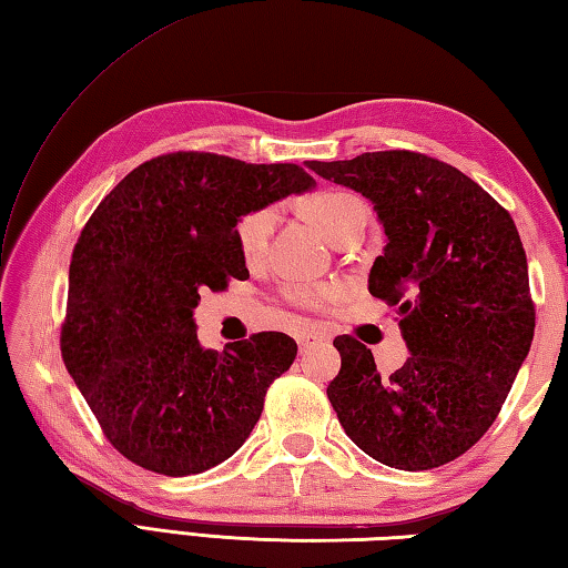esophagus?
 <instances>
[{"instance_id": "34e87169", "label": "esophagus", "mask_w": 568, "mask_h": 568, "mask_svg": "<svg viewBox=\"0 0 568 568\" xmlns=\"http://www.w3.org/2000/svg\"><path fill=\"white\" fill-rule=\"evenodd\" d=\"M326 338V334H324V331H321V328H312V331H304V334L302 336H298L296 338V344H298V348H308V346H312L314 344V341H324Z\"/></svg>"}]
</instances>
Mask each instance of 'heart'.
Wrapping results in <instances>:
<instances>
[{"instance_id":"b5f03b06","label":"heart","mask_w":568,"mask_h":568,"mask_svg":"<svg viewBox=\"0 0 568 568\" xmlns=\"http://www.w3.org/2000/svg\"><path fill=\"white\" fill-rule=\"evenodd\" d=\"M304 215L326 234L331 242H336L341 234L351 230L353 224L366 222L368 207L358 195L348 190H318L302 202ZM276 224V207H256L247 215H242L234 224V242L244 262H256L266 250ZM292 296L302 304H324L336 296V286H314V288H294Z\"/></svg>"}]
</instances>
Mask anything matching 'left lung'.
I'll return each instance as SVG.
<instances>
[{
    "label": "left lung",
    "mask_w": 568,
    "mask_h": 568,
    "mask_svg": "<svg viewBox=\"0 0 568 568\" xmlns=\"http://www.w3.org/2000/svg\"><path fill=\"white\" fill-rule=\"evenodd\" d=\"M308 170L361 192L385 247L368 292L398 304L410 356L381 376L371 348L338 336L326 388L363 453L408 473L467 453L505 403L534 338L527 254L515 220L457 168L410 151L363 153Z\"/></svg>",
    "instance_id": "8db88e82"
}]
</instances>
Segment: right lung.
<instances>
[{
    "label": "right lung",
    "instance_id": "1",
    "mask_svg": "<svg viewBox=\"0 0 568 568\" xmlns=\"http://www.w3.org/2000/svg\"><path fill=\"white\" fill-rule=\"evenodd\" d=\"M314 187L292 163L170 153L128 173L85 222L69 270L61 356L131 463L200 475L254 430L296 341L266 331L217 353L200 344L192 314L202 288L250 276L234 242L240 217Z\"/></svg>",
    "mask_w": 568,
    "mask_h": 568
}]
</instances>
